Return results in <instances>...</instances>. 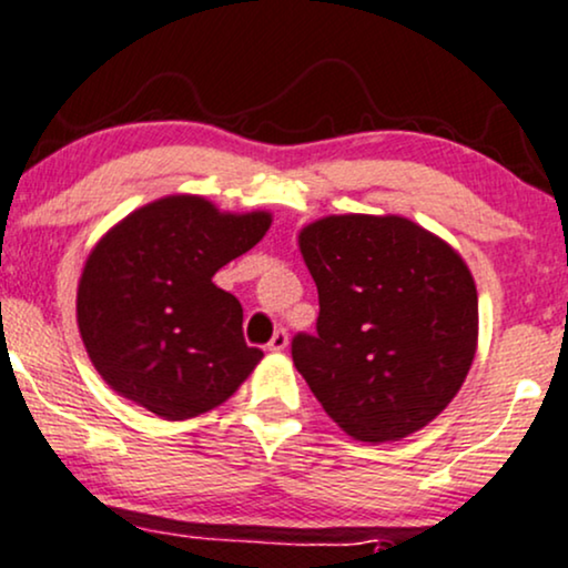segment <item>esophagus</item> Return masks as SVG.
<instances>
[{"instance_id": "34e87169", "label": "esophagus", "mask_w": 568, "mask_h": 568, "mask_svg": "<svg viewBox=\"0 0 568 568\" xmlns=\"http://www.w3.org/2000/svg\"><path fill=\"white\" fill-rule=\"evenodd\" d=\"M266 349L275 352V354H280V352L288 349V333H285L283 327H280V331H275V336L270 338V344H266Z\"/></svg>"}]
</instances>
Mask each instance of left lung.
Returning <instances> with one entry per match:
<instances>
[{
	"mask_svg": "<svg viewBox=\"0 0 568 568\" xmlns=\"http://www.w3.org/2000/svg\"><path fill=\"white\" fill-rule=\"evenodd\" d=\"M320 293L317 336L291 354L312 394L357 442H399L442 413L479 344L463 256L405 216L333 214L298 232Z\"/></svg>",
	"mask_w": 568,
	"mask_h": 568,
	"instance_id": "8db88e82",
	"label": "left lung"
}]
</instances>
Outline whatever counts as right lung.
<instances>
[{"instance_id": "1", "label": "right lung", "mask_w": 568, "mask_h": 568, "mask_svg": "<svg viewBox=\"0 0 568 568\" xmlns=\"http://www.w3.org/2000/svg\"><path fill=\"white\" fill-rule=\"evenodd\" d=\"M270 211L230 214L201 195H166L113 224L89 251L77 323L108 386L159 418L227 402L262 362L243 306L214 277L262 241Z\"/></svg>"}]
</instances>
